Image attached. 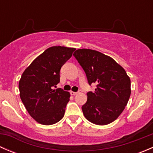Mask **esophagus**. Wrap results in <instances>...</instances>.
<instances>
[{"label":"esophagus","mask_w":153,"mask_h":153,"mask_svg":"<svg viewBox=\"0 0 153 153\" xmlns=\"http://www.w3.org/2000/svg\"><path fill=\"white\" fill-rule=\"evenodd\" d=\"M70 94H71V95H77V94H78V92H73V91H71Z\"/></svg>","instance_id":"esophagus-1"}]
</instances>
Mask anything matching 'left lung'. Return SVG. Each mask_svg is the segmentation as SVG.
I'll return each instance as SVG.
<instances>
[{"instance_id":"8db88e82","label":"left lung","mask_w":153,"mask_h":153,"mask_svg":"<svg viewBox=\"0 0 153 153\" xmlns=\"http://www.w3.org/2000/svg\"><path fill=\"white\" fill-rule=\"evenodd\" d=\"M73 55L84 69L89 84H97L95 92H87V101L82 106L84 115L92 124H110L127 104L130 78L113 58L98 51L80 49Z\"/></svg>"}]
</instances>
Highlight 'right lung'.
Listing matches in <instances>:
<instances>
[{"instance_id":"1","label":"right lung","mask_w":153,"mask_h":153,"mask_svg":"<svg viewBox=\"0 0 153 153\" xmlns=\"http://www.w3.org/2000/svg\"><path fill=\"white\" fill-rule=\"evenodd\" d=\"M75 50L61 46L48 48L21 75L20 97L31 117L39 124L52 125L64 117L70 94L53 86L60 82V69Z\"/></svg>"}]
</instances>
